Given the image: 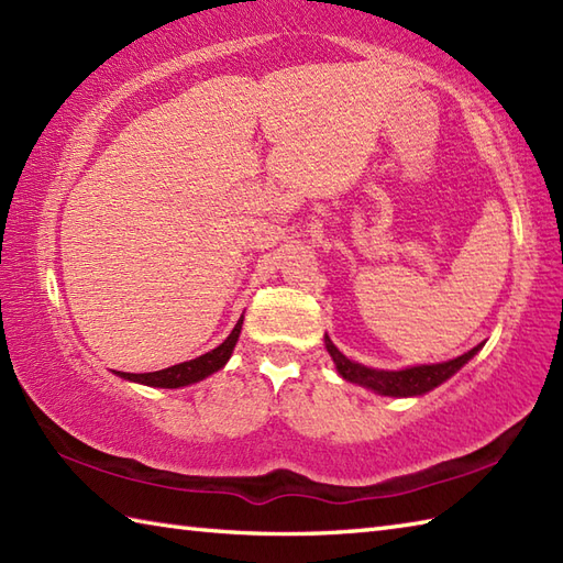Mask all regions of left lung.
Wrapping results in <instances>:
<instances>
[{
	"instance_id": "obj_1",
	"label": "left lung",
	"mask_w": 563,
	"mask_h": 563,
	"mask_svg": "<svg viewBox=\"0 0 563 563\" xmlns=\"http://www.w3.org/2000/svg\"><path fill=\"white\" fill-rule=\"evenodd\" d=\"M324 343L343 379L355 382V385H363L377 394H385V397H418V394H426L457 373V369L482 349V345H476V349H472L470 353L454 357V361H448V363L418 365V367L397 369V373H387V369H373V367L349 361V357H345L336 345L331 343L329 336L324 339Z\"/></svg>"
}]
</instances>
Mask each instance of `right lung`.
<instances>
[{"label":"right lung","instance_id":"add662e5","mask_svg":"<svg viewBox=\"0 0 563 563\" xmlns=\"http://www.w3.org/2000/svg\"><path fill=\"white\" fill-rule=\"evenodd\" d=\"M242 321H236V327L232 329L230 336H227L218 349L196 357V361H188V363H178V365H172L166 369H159V373H118L123 379H130V382H140V385H150V387H166V389H176V387H186V385H194V382L208 377L212 373H218V369L230 361V355L234 351L236 345V339H239V331H242Z\"/></svg>","mask_w":563,"mask_h":563}]
</instances>
